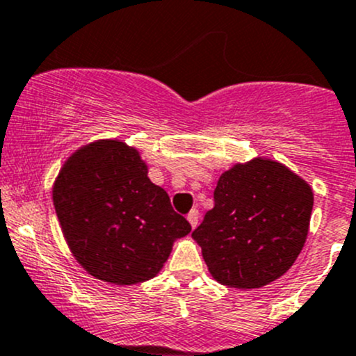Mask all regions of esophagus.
Returning a JSON list of instances; mask_svg holds the SVG:
<instances>
[{
  "instance_id": "obj_1",
  "label": "esophagus",
  "mask_w": 356,
  "mask_h": 356,
  "mask_svg": "<svg viewBox=\"0 0 356 356\" xmlns=\"http://www.w3.org/2000/svg\"><path fill=\"white\" fill-rule=\"evenodd\" d=\"M186 219H188V222L192 225V228H195V226L199 225V211H197V209H192V211L188 212V216H186Z\"/></svg>"
}]
</instances>
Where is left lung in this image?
<instances>
[{"label":"left lung","instance_id":"obj_1","mask_svg":"<svg viewBox=\"0 0 356 356\" xmlns=\"http://www.w3.org/2000/svg\"><path fill=\"white\" fill-rule=\"evenodd\" d=\"M314 193L276 161L254 159L225 171L214 207L192 232L216 281L260 288L293 266L309 233Z\"/></svg>","mask_w":356,"mask_h":356}]
</instances>
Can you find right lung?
I'll use <instances>...</instances> for the list:
<instances>
[{"instance_id":"right-lung-1","label":"right lung","mask_w":356,"mask_h":356,"mask_svg":"<svg viewBox=\"0 0 356 356\" xmlns=\"http://www.w3.org/2000/svg\"><path fill=\"white\" fill-rule=\"evenodd\" d=\"M53 202L67 243L83 269L113 284L156 276L177 238L192 226L154 185L137 149L99 140L63 164Z\"/></svg>"}]
</instances>
